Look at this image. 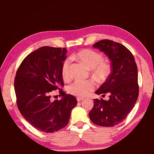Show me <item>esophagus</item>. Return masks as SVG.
I'll list each match as a JSON object with an SVG mask.
<instances>
[{"instance_id": "34e87169", "label": "esophagus", "mask_w": 154, "mask_h": 154, "mask_svg": "<svg viewBox=\"0 0 154 154\" xmlns=\"http://www.w3.org/2000/svg\"><path fill=\"white\" fill-rule=\"evenodd\" d=\"M83 100V98H80V97H78V98H77V101H78V102H80V101H81V100Z\"/></svg>"}]
</instances>
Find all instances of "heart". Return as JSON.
I'll list each match as a JSON object with an SVG mask.
<instances>
[{
	"label": "heart",
	"instance_id": "1",
	"mask_svg": "<svg viewBox=\"0 0 154 154\" xmlns=\"http://www.w3.org/2000/svg\"><path fill=\"white\" fill-rule=\"evenodd\" d=\"M72 58H76L87 67L92 69V73L98 80H104L109 75L111 66L103 60L102 54L92 49H83L72 55ZM71 59L66 58L61 66L62 76L65 80L71 77ZM96 87V83L91 80L75 81L68 86V91L78 97H85L88 96Z\"/></svg>",
	"mask_w": 154,
	"mask_h": 154
}]
</instances>
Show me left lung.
<instances>
[{"label": "left lung", "instance_id": "1", "mask_svg": "<svg viewBox=\"0 0 154 154\" xmlns=\"http://www.w3.org/2000/svg\"><path fill=\"white\" fill-rule=\"evenodd\" d=\"M94 48L103 51L111 61V73L96 94H109L108 100L96 98L89 112L91 121L100 126L112 127L126 119L138 97V69L134 57L126 46L109 39L98 41Z\"/></svg>", "mask_w": 154, "mask_h": 154}]
</instances>
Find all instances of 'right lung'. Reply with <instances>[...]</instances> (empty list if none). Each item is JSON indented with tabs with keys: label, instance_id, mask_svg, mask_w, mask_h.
Segmentation results:
<instances>
[{
	"label": "right lung",
	"instance_id": "add662e5",
	"mask_svg": "<svg viewBox=\"0 0 154 154\" xmlns=\"http://www.w3.org/2000/svg\"><path fill=\"white\" fill-rule=\"evenodd\" d=\"M66 53V48L43 46L28 55L17 70L14 88L18 109L42 132L53 133L67 126L77 104L75 96L62 89L61 66ZM56 90L62 98L51 102L50 94Z\"/></svg>",
	"mask_w": 154,
	"mask_h": 154
}]
</instances>
